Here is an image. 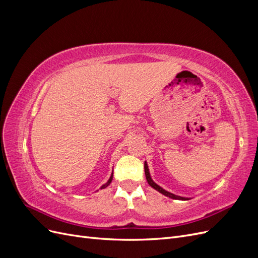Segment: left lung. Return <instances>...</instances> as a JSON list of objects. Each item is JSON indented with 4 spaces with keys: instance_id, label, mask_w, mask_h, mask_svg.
Returning <instances> with one entry per match:
<instances>
[{
    "instance_id": "8db88e82",
    "label": "left lung",
    "mask_w": 258,
    "mask_h": 258,
    "mask_svg": "<svg viewBox=\"0 0 258 258\" xmlns=\"http://www.w3.org/2000/svg\"><path fill=\"white\" fill-rule=\"evenodd\" d=\"M144 170H145V176H146V179H147V183L150 184V186H152L154 189L158 190L159 192H161L162 195H165V196H167V197H169V198L177 199V200H188L187 198H184V197H181V196H176V195H174V194H172V192H169V191L165 190L163 188H161V187H160L159 185L156 184V183L153 181V179H152L151 175H150V171H148V167H147V163H146V162L144 163Z\"/></svg>"
}]
</instances>
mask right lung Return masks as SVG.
I'll return each mask as SVG.
<instances>
[{
  "mask_svg": "<svg viewBox=\"0 0 258 258\" xmlns=\"http://www.w3.org/2000/svg\"><path fill=\"white\" fill-rule=\"evenodd\" d=\"M112 179H113V173H112V175H111V177H110V179H108V181L102 186V187H101V189H102V188H105V187H107L108 185H110L111 184V182H112Z\"/></svg>",
  "mask_w": 258,
  "mask_h": 258,
  "instance_id": "1",
  "label": "right lung"
}]
</instances>
